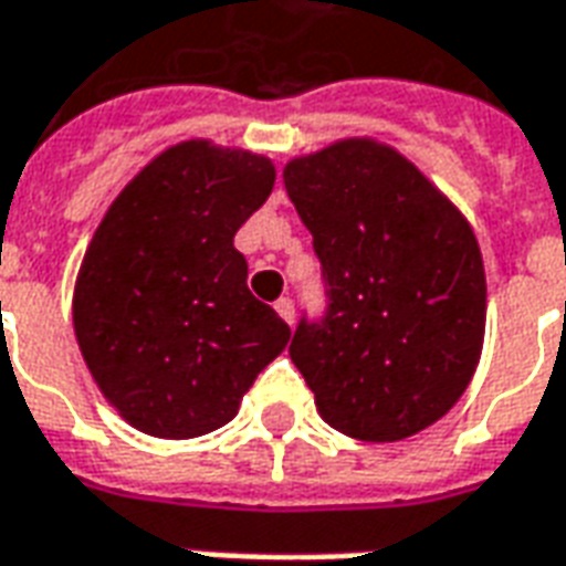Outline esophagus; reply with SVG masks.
Instances as JSON below:
<instances>
[{
    "label": "esophagus",
    "instance_id": "esophagus-1",
    "mask_svg": "<svg viewBox=\"0 0 566 566\" xmlns=\"http://www.w3.org/2000/svg\"><path fill=\"white\" fill-rule=\"evenodd\" d=\"M275 312L282 315L287 324H294V303L287 300V296H282V300H275Z\"/></svg>",
    "mask_w": 566,
    "mask_h": 566
}]
</instances>
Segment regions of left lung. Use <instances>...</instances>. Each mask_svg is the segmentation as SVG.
<instances>
[{
    "label": "left lung",
    "mask_w": 566,
    "mask_h": 566,
    "mask_svg": "<svg viewBox=\"0 0 566 566\" xmlns=\"http://www.w3.org/2000/svg\"><path fill=\"white\" fill-rule=\"evenodd\" d=\"M331 284L291 360L345 437L397 442L461 400L485 343V263L463 211L400 150L336 139L284 163Z\"/></svg>",
    "instance_id": "8db88e82"
}]
</instances>
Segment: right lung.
I'll return each instance as SVG.
<instances>
[{"label": "right lung", "instance_id": "add662e5", "mask_svg": "<svg viewBox=\"0 0 566 566\" xmlns=\"http://www.w3.org/2000/svg\"><path fill=\"white\" fill-rule=\"evenodd\" d=\"M275 166L187 139L133 175L93 233L72 327L96 388L129 427L193 439L233 421L291 339L248 291L233 235L270 199Z\"/></svg>", "mask_w": 566, "mask_h": 566}]
</instances>
